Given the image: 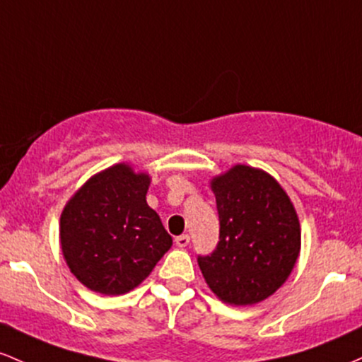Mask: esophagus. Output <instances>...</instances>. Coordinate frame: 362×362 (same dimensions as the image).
Listing matches in <instances>:
<instances>
[{
  "mask_svg": "<svg viewBox=\"0 0 362 362\" xmlns=\"http://www.w3.org/2000/svg\"><path fill=\"white\" fill-rule=\"evenodd\" d=\"M174 243H176V246H177V247H186V246L189 245V235H188V234H181V235H177L176 241H174Z\"/></svg>",
  "mask_w": 362,
  "mask_h": 362,
  "instance_id": "obj_1",
  "label": "esophagus"
}]
</instances>
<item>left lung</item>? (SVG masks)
Masks as SVG:
<instances>
[{
	"label": "left lung",
	"instance_id": "obj_1",
	"mask_svg": "<svg viewBox=\"0 0 362 362\" xmlns=\"http://www.w3.org/2000/svg\"><path fill=\"white\" fill-rule=\"evenodd\" d=\"M221 221L217 250L198 257L210 291L222 303L265 301L289 279L301 224L289 194L267 170L235 164L210 180Z\"/></svg>",
	"mask_w": 362,
	"mask_h": 362
}]
</instances>
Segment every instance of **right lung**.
I'll return each instance as SVG.
<instances>
[{
	"instance_id": "add662e5",
	"label": "right lung",
	"mask_w": 362,
	"mask_h": 362,
	"mask_svg": "<svg viewBox=\"0 0 362 362\" xmlns=\"http://www.w3.org/2000/svg\"><path fill=\"white\" fill-rule=\"evenodd\" d=\"M150 181L148 173L119 162L88 177L64 205L61 253L87 289L127 294L173 246L160 217L147 203Z\"/></svg>"
}]
</instances>
